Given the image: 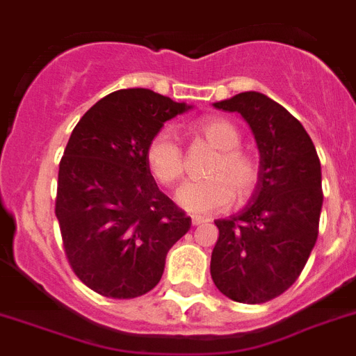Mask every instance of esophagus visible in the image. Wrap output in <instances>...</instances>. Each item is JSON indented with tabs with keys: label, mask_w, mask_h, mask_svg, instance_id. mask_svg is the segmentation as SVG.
<instances>
[{
	"label": "esophagus",
	"mask_w": 356,
	"mask_h": 356,
	"mask_svg": "<svg viewBox=\"0 0 356 356\" xmlns=\"http://www.w3.org/2000/svg\"><path fill=\"white\" fill-rule=\"evenodd\" d=\"M206 218H202V216H191V225H202L206 224Z\"/></svg>",
	"instance_id": "obj_1"
}]
</instances>
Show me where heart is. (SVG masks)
Instances as JSON below:
<instances>
[{"mask_svg": "<svg viewBox=\"0 0 356 356\" xmlns=\"http://www.w3.org/2000/svg\"><path fill=\"white\" fill-rule=\"evenodd\" d=\"M195 131L218 150L208 168L209 177L188 181L175 191V202L181 209L195 215L218 211L233 200L245 202L254 193L259 168L254 157L240 150L242 136L224 118H204ZM147 165L161 184H174L184 172V157L177 136L163 129L147 147Z\"/></svg>", "mask_w": 356, "mask_h": 356, "instance_id": "b5f03b06", "label": "heart"}]
</instances>
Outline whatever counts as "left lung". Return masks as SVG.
<instances>
[{
	"label": "left lung",
	"mask_w": 356,
	"mask_h": 356,
	"mask_svg": "<svg viewBox=\"0 0 356 356\" xmlns=\"http://www.w3.org/2000/svg\"><path fill=\"white\" fill-rule=\"evenodd\" d=\"M213 107L240 114L259 152V179L249 202L215 220L213 283L236 302H267L293 285L317 242L321 161L305 127L264 92H240Z\"/></svg>",
	"instance_id": "left-lung-1"
}]
</instances>
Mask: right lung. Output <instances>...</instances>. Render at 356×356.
Wrapping results in <instances>:
<instances>
[{
    "instance_id": "right-lung-1",
    "label": "right lung",
    "mask_w": 356,
    "mask_h": 356,
    "mask_svg": "<svg viewBox=\"0 0 356 356\" xmlns=\"http://www.w3.org/2000/svg\"><path fill=\"white\" fill-rule=\"evenodd\" d=\"M191 107L150 89H120L71 132L55 215L71 268L100 296L132 299L152 290L172 245L190 231V216L157 188L147 147Z\"/></svg>"
}]
</instances>
